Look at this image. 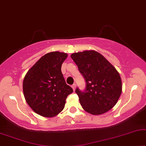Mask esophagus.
I'll list each match as a JSON object with an SVG mask.
<instances>
[{"label": "esophagus", "mask_w": 146, "mask_h": 146, "mask_svg": "<svg viewBox=\"0 0 146 146\" xmlns=\"http://www.w3.org/2000/svg\"><path fill=\"white\" fill-rule=\"evenodd\" d=\"M72 88H73V91H75V88H76V85L75 84H73V85H72Z\"/></svg>", "instance_id": "obj_1"}]
</instances>
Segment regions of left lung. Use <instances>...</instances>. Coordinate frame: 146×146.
Wrapping results in <instances>:
<instances>
[{
	"mask_svg": "<svg viewBox=\"0 0 146 146\" xmlns=\"http://www.w3.org/2000/svg\"><path fill=\"white\" fill-rule=\"evenodd\" d=\"M71 57L86 83L85 91L75 92L85 111L101 115L117 104L122 91L121 79L115 67L96 50L73 53Z\"/></svg>",
	"mask_w": 146,
	"mask_h": 146,
	"instance_id": "1",
	"label": "left lung"
}]
</instances>
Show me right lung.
<instances>
[{
  "label": "right lung",
  "mask_w": 146,
  "mask_h": 146,
  "mask_svg": "<svg viewBox=\"0 0 146 146\" xmlns=\"http://www.w3.org/2000/svg\"><path fill=\"white\" fill-rule=\"evenodd\" d=\"M67 54L50 52L40 57L29 70L23 83L25 100L36 113L55 117L64 109L73 89L66 84L61 65Z\"/></svg>",
  "instance_id": "obj_1"
}]
</instances>
